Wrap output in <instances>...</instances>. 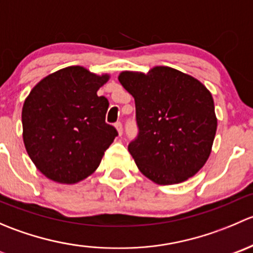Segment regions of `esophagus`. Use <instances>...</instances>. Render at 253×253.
<instances>
[{"label":"esophagus","instance_id":"1","mask_svg":"<svg viewBox=\"0 0 253 253\" xmlns=\"http://www.w3.org/2000/svg\"><path fill=\"white\" fill-rule=\"evenodd\" d=\"M115 127H116L117 132H119V136H122V133H124V128H122L121 122H116V124H115Z\"/></svg>","mask_w":253,"mask_h":253}]
</instances>
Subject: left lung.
Masks as SVG:
<instances>
[{"instance_id":"obj_1","label":"left lung","mask_w":253,"mask_h":253,"mask_svg":"<svg viewBox=\"0 0 253 253\" xmlns=\"http://www.w3.org/2000/svg\"><path fill=\"white\" fill-rule=\"evenodd\" d=\"M120 83L134 98L138 136L128 152L139 171L158 185L197 174L216 132L214 101L198 79L167 66L145 75L125 71Z\"/></svg>"}]
</instances>
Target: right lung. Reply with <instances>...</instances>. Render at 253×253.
I'll list each match as a JSON object with an SVG mask.
<instances>
[{
	"label": "right lung",
	"mask_w": 253,
	"mask_h": 253,
	"mask_svg": "<svg viewBox=\"0 0 253 253\" xmlns=\"http://www.w3.org/2000/svg\"><path fill=\"white\" fill-rule=\"evenodd\" d=\"M109 78L70 66L42 79L25 99V149L50 180L72 185L86 178L117 136L116 128L105 122L108 99L96 94Z\"/></svg>",
	"instance_id": "add662e5"
}]
</instances>
